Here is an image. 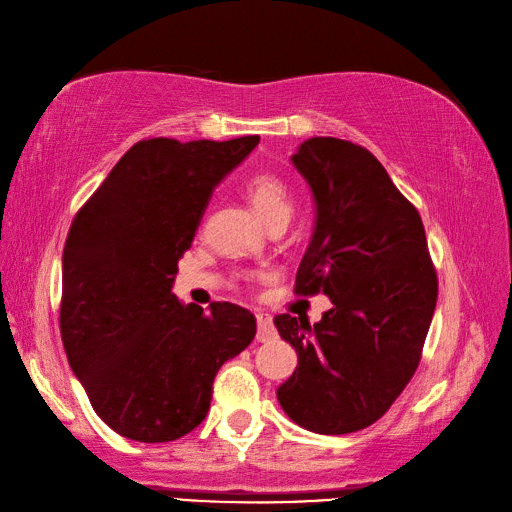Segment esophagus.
I'll return each instance as SVG.
<instances>
[{"label": "esophagus", "instance_id": "obj_1", "mask_svg": "<svg viewBox=\"0 0 512 512\" xmlns=\"http://www.w3.org/2000/svg\"><path fill=\"white\" fill-rule=\"evenodd\" d=\"M256 322H258V342H269V339L275 337L273 318L269 314H256Z\"/></svg>", "mask_w": 512, "mask_h": 512}]
</instances>
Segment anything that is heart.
Returning <instances> with one entry per match:
<instances>
[{
	"label": "heart",
	"mask_w": 512,
	"mask_h": 512,
	"mask_svg": "<svg viewBox=\"0 0 512 512\" xmlns=\"http://www.w3.org/2000/svg\"><path fill=\"white\" fill-rule=\"evenodd\" d=\"M245 194L265 222H271L275 218H290L294 200L286 181H282L280 177L267 173L254 175L245 183Z\"/></svg>",
	"instance_id": "heart-1"
}]
</instances>
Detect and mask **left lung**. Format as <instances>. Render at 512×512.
<instances>
[{"mask_svg":"<svg viewBox=\"0 0 512 512\" xmlns=\"http://www.w3.org/2000/svg\"><path fill=\"white\" fill-rule=\"evenodd\" d=\"M290 160L316 207L294 292L333 307L316 324L275 316L299 356L277 401L303 429L342 436L376 423L414 376L438 277L421 215L365 147L314 136Z\"/></svg>","mask_w":512,"mask_h":512,"instance_id":"8db88e82","label":"left lung"}]
</instances>
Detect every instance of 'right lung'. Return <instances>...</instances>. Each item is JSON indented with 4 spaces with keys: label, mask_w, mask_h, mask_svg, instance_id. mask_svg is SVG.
<instances>
[{
    "label": "right lung",
    "mask_w": 512,
    "mask_h": 512,
    "mask_svg": "<svg viewBox=\"0 0 512 512\" xmlns=\"http://www.w3.org/2000/svg\"><path fill=\"white\" fill-rule=\"evenodd\" d=\"M260 136L136 143L70 226L59 327L102 421L136 442H170L205 421L220 367L252 344L256 318L173 294L211 194Z\"/></svg>",
    "instance_id": "add662e5"
}]
</instances>
